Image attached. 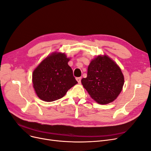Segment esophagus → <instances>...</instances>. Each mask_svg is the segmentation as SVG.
<instances>
[{
	"label": "esophagus",
	"instance_id": "obj_1",
	"mask_svg": "<svg viewBox=\"0 0 151 151\" xmlns=\"http://www.w3.org/2000/svg\"><path fill=\"white\" fill-rule=\"evenodd\" d=\"M81 79H82L81 77H77V78H76V80H77V81L78 82V83H81Z\"/></svg>",
	"mask_w": 151,
	"mask_h": 151
}]
</instances>
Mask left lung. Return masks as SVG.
I'll use <instances>...</instances> for the list:
<instances>
[{"mask_svg": "<svg viewBox=\"0 0 151 151\" xmlns=\"http://www.w3.org/2000/svg\"><path fill=\"white\" fill-rule=\"evenodd\" d=\"M81 82L90 96L104 105L114 101L121 92L124 76L118 65L109 57L99 56L90 63L87 77Z\"/></svg>", "mask_w": 151, "mask_h": 151, "instance_id": "left-lung-1", "label": "left lung"}]
</instances>
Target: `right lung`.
Segmentation results:
<instances>
[{"mask_svg": "<svg viewBox=\"0 0 151 151\" xmlns=\"http://www.w3.org/2000/svg\"><path fill=\"white\" fill-rule=\"evenodd\" d=\"M65 54L55 52L42 61L33 72V83L38 97L53 101L65 95L77 83Z\"/></svg>", "mask_w": 151, "mask_h": 151, "instance_id": "obj_1", "label": "right lung"}]
</instances>
